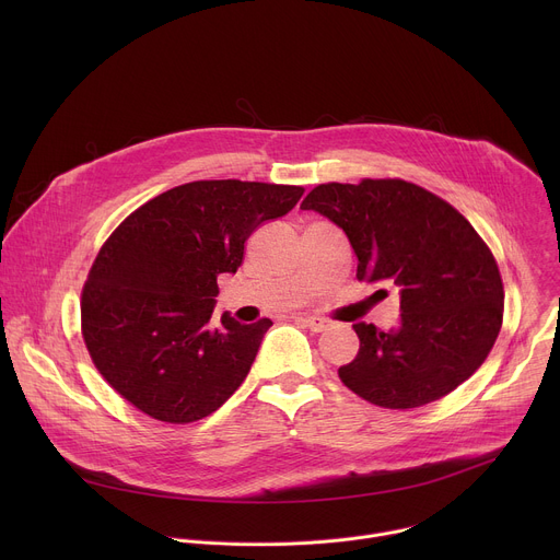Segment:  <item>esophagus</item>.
Segmentation results:
<instances>
[{
  "label": "esophagus",
  "instance_id": "esophagus-1",
  "mask_svg": "<svg viewBox=\"0 0 560 560\" xmlns=\"http://www.w3.org/2000/svg\"><path fill=\"white\" fill-rule=\"evenodd\" d=\"M296 322H301L305 328H310L312 332H324L330 324L322 316H310V314H299Z\"/></svg>",
  "mask_w": 560,
  "mask_h": 560
}]
</instances>
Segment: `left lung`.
I'll return each instance as SVG.
<instances>
[{
    "mask_svg": "<svg viewBox=\"0 0 560 560\" xmlns=\"http://www.w3.org/2000/svg\"><path fill=\"white\" fill-rule=\"evenodd\" d=\"M301 208L346 232L359 279L394 285L401 299L394 328L354 324L359 354L339 368L354 394L410 410L481 368L501 330L503 281L490 248L458 210L401 179L322 184Z\"/></svg>",
    "mask_w": 560,
    "mask_h": 560,
    "instance_id": "1",
    "label": "left lung"
}]
</instances>
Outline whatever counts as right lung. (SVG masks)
Wrapping results in <instances>:
<instances>
[{"instance_id":"obj_1","label":"right lung","mask_w":560,"mask_h":560,"mask_svg":"<svg viewBox=\"0 0 560 560\" xmlns=\"http://www.w3.org/2000/svg\"><path fill=\"white\" fill-rule=\"evenodd\" d=\"M303 188L192 182L135 210L100 250L82 292L93 363L126 401L166 423H192L242 385L270 318L217 322V277L234 275L248 236L288 214Z\"/></svg>"}]
</instances>
